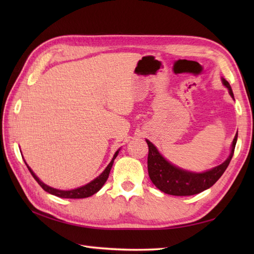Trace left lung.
<instances>
[{"instance_id": "1", "label": "left lung", "mask_w": 254, "mask_h": 254, "mask_svg": "<svg viewBox=\"0 0 254 254\" xmlns=\"http://www.w3.org/2000/svg\"><path fill=\"white\" fill-rule=\"evenodd\" d=\"M222 82L225 87L228 89L231 98L235 100L233 89H231L229 83L223 77ZM237 138H238V132H237L233 144H231V150L228 158L223 164L204 172L189 171L175 166L158 152V149L152 142L146 139L148 145L147 168L150 180L161 192L170 194V195H194V194L207 190L227 169L235 152Z\"/></svg>"}]
</instances>
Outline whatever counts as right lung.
Returning a JSON list of instances; mask_svg holds the SVG:
<instances>
[{"label":"right lung","mask_w":254,"mask_h":254,"mask_svg":"<svg viewBox=\"0 0 254 254\" xmlns=\"http://www.w3.org/2000/svg\"><path fill=\"white\" fill-rule=\"evenodd\" d=\"M119 152H120V148H119L117 152L115 153V155H113V157L109 163V165L106 167V169L102 171L98 177L95 178L93 181H90L89 183H87V185L76 188V189H73V190H59V189H55V188H51L49 186H47L46 183L42 182L39 179V178H38L35 175V172L31 170L30 167L27 165L26 163L25 164L27 165V168H28V170L30 171V174L32 175V177H34L36 181L39 183V186L42 189H44L45 191H47L48 193H50V194H52V195H56V196H59V197H63V198H85V197L94 195V194L98 192L100 189L102 188V186L105 185V182L107 181L108 177H109L111 167L113 165V161H115Z\"/></svg>","instance_id":"add662e5"}]
</instances>
